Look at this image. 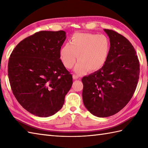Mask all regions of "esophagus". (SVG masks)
Returning <instances> with one entry per match:
<instances>
[{
  "mask_svg": "<svg viewBox=\"0 0 148 148\" xmlns=\"http://www.w3.org/2000/svg\"><path fill=\"white\" fill-rule=\"evenodd\" d=\"M72 77H73V79H77L78 78H79V76H77V75L73 74V76H72Z\"/></svg>",
  "mask_w": 148,
  "mask_h": 148,
  "instance_id": "34e87169",
  "label": "esophagus"
}]
</instances>
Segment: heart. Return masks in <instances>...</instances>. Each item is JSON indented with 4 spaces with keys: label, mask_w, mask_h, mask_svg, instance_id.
Instances as JSON below:
<instances>
[{
    "label": "heart",
    "mask_w": 148,
    "mask_h": 148,
    "mask_svg": "<svg viewBox=\"0 0 148 148\" xmlns=\"http://www.w3.org/2000/svg\"><path fill=\"white\" fill-rule=\"evenodd\" d=\"M110 41L104 35L91 33H76L70 43H65L60 50V58L65 67H73L77 57L74 71L83 74L88 69L91 72L101 69L108 60Z\"/></svg>",
    "instance_id": "obj_1"
}]
</instances>
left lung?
<instances>
[{"instance_id": "obj_1", "label": "left lung", "mask_w": 148, "mask_h": 148, "mask_svg": "<svg viewBox=\"0 0 148 148\" xmlns=\"http://www.w3.org/2000/svg\"><path fill=\"white\" fill-rule=\"evenodd\" d=\"M110 51L103 67L82 78L85 108L100 118L114 115L132 97L139 78L140 65L130 42L112 30L104 29Z\"/></svg>"}]
</instances>
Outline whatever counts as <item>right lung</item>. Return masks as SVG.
<instances>
[{
  "label": "right lung",
  "mask_w": 148,
  "mask_h": 148,
  "mask_svg": "<svg viewBox=\"0 0 148 148\" xmlns=\"http://www.w3.org/2000/svg\"><path fill=\"white\" fill-rule=\"evenodd\" d=\"M63 30L40 31L18 43L8 62V77L15 98L31 114L49 117L60 110L72 76L60 58L66 39Z\"/></svg>",
  "instance_id": "obj_1"
}]
</instances>
